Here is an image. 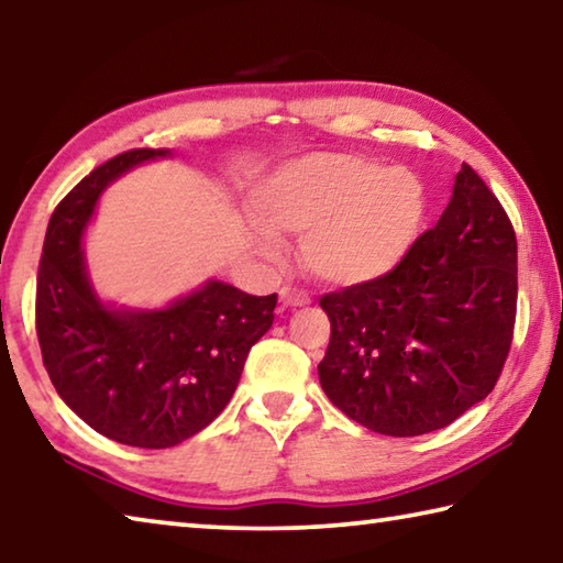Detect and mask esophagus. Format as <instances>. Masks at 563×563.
<instances>
[{
    "instance_id": "esophagus-1",
    "label": "esophagus",
    "mask_w": 563,
    "mask_h": 563,
    "mask_svg": "<svg viewBox=\"0 0 563 563\" xmlns=\"http://www.w3.org/2000/svg\"><path fill=\"white\" fill-rule=\"evenodd\" d=\"M279 299H282L284 307H307V303H311L307 291L291 289V287H284V289L279 291Z\"/></svg>"
}]
</instances>
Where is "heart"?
Returning <instances> with one entry per match:
<instances>
[{
	"label": "heart",
	"instance_id": "obj_1",
	"mask_svg": "<svg viewBox=\"0 0 563 563\" xmlns=\"http://www.w3.org/2000/svg\"><path fill=\"white\" fill-rule=\"evenodd\" d=\"M428 212L420 177L353 153H311L269 173L252 195V240L272 254L279 236L299 234L307 269L356 287L398 269Z\"/></svg>",
	"mask_w": 563,
	"mask_h": 563
}]
</instances>
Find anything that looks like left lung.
Masks as SVG:
<instances>
[{"instance_id": "8db88e82", "label": "left lung", "mask_w": 563, "mask_h": 563, "mask_svg": "<svg viewBox=\"0 0 563 563\" xmlns=\"http://www.w3.org/2000/svg\"><path fill=\"white\" fill-rule=\"evenodd\" d=\"M329 400L380 435L440 430L485 400L517 317V236L485 180L462 165L438 224L398 269L321 297Z\"/></svg>"}]
</instances>
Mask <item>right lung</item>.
I'll return each mask as SVG.
<instances>
[{
    "label": "right lung",
    "instance_id": "obj_1",
    "mask_svg": "<svg viewBox=\"0 0 563 563\" xmlns=\"http://www.w3.org/2000/svg\"><path fill=\"white\" fill-rule=\"evenodd\" d=\"M170 155L137 147L86 175L48 220L36 279V336L56 393L108 440L147 450L180 445L220 416L276 307V294L252 297L217 279L161 309L98 297L84 256L98 197Z\"/></svg>",
    "mask_w": 563,
    "mask_h": 563
}]
</instances>
